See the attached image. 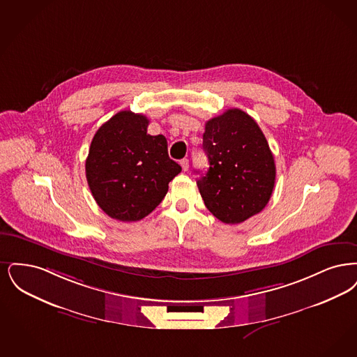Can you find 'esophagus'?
<instances>
[{
    "mask_svg": "<svg viewBox=\"0 0 357 357\" xmlns=\"http://www.w3.org/2000/svg\"><path fill=\"white\" fill-rule=\"evenodd\" d=\"M180 164H181V167H183V171L186 172L189 169V160H188V158H183Z\"/></svg>",
    "mask_w": 357,
    "mask_h": 357,
    "instance_id": "esophagus-1",
    "label": "esophagus"
}]
</instances>
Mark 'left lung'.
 Returning <instances> with one entry per match:
<instances>
[{
    "mask_svg": "<svg viewBox=\"0 0 357 357\" xmlns=\"http://www.w3.org/2000/svg\"><path fill=\"white\" fill-rule=\"evenodd\" d=\"M202 148L209 169L197 181L208 211L225 224H240L269 202L276 165L257 123L240 109H228L205 124Z\"/></svg>",
    "mask_w": 357,
    "mask_h": 357,
    "instance_id": "obj_1",
    "label": "left lung"
}]
</instances>
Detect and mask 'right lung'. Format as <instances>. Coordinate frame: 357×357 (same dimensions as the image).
<instances>
[{
    "label": "right lung",
    "instance_id": "add662e5",
    "mask_svg": "<svg viewBox=\"0 0 357 357\" xmlns=\"http://www.w3.org/2000/svg\"><path fill=\"white\" fill-rule=\"evenodd\" d=\"M149 120L130 110L114 114L96 132L85 162L88 185L109 218L139 221L162 202L181 172L162 135H148Z\"/></svg>",
    "mask_w": 357,
    "mask_h": 357
}]
</instances>
